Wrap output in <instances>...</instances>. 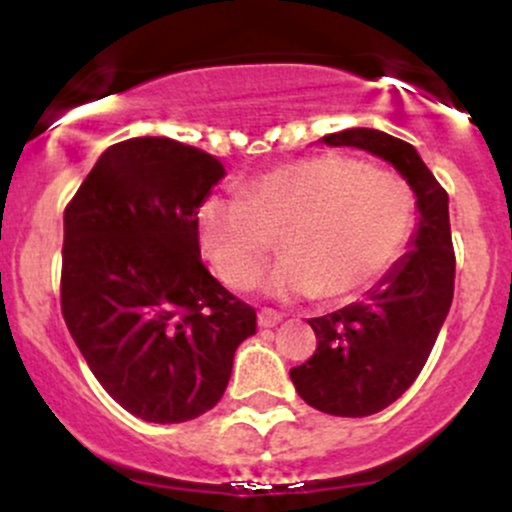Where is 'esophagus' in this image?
<instances>
[{
	"mask_svg": "<svg viewBox=\"0 0 512 512\" xmlns=\"http://www.w3.org/2000/svg\"><path fill=\"white\" fill-rule=\"evenodd\" d=\"M281 320H284V315L276 313V310H272V308H262L260 313H257V325L264 327V330H269V327H276Z\"/></svg>",
	"mask_w": 512,
	"mask_h": 512,
	"instance_id": "esophagus-1",
	"label": "esophagus"
}]
</instances>
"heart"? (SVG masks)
I'll return each instance as SVG.
<instances>
[{"label":"heart","instance_id":"b5f03b06","mask_svg":"<svg viewBox=\"0 0 512 512\" xmlns=\"http://www.w3.org/2000/svg\"><path fill=\"white\" fill-rule=\"evenodd\" d=\"M416 197L395 173L361 158L320 154L267 170L199 207V245L233 289L262 274L279 238L281 260L264 281L274 298L349 301L373 289L407 250Z\"/></svg>","mask_w":512,"mask_h":512}]
</instances>
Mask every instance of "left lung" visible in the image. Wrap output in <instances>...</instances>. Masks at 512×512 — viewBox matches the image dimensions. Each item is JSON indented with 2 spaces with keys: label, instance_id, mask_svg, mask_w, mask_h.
Segmentation results:
<instances>
[{
  "label": "left lung",
  "instance_id": "8db88e82",
  "mask_svg": "<svg viewBox=\"0 0 512 512\" xmlns=\"http://www.w3.org/2000/svg\"><path fill=\"white\" fill-rule=\"evenodd\" d=\"M320 142L383 158L407 180L419 211L409 250L366 291V301L310 317L317 349L291 368L296 392L310 407L332 416H370L409 390L448 317L455 291L448 192L414 146L380 129H344Z\"/></svg>",
  "mask_w": 512,
  "mask_h": 512
}]
</instances>
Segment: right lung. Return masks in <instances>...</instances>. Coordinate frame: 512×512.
Instances as JSON below:
<instances>
[{
	"label": "right lung",
	"instance_id": "obj_1",
	"mask_svg": "<svg viewBox=\"0 0 512 512\" xmlns=\"http://www.w3.org/2000/svg\"><path fill=\"white\" fill-rule=\"evenodd\" d=\"M226 170L168 137L105 149L64 209L62 315L103 390L151 424L223 397L257 315L207 272L197 214Z\"/></svg>",
	"mask_w": 512,
	"mask_h": 512
}]
</instances>
